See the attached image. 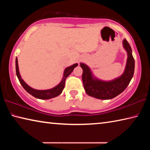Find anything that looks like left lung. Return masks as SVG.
Segmentation results:
<instances>
[{
  "mask_svg": "<svg viewBox=\"0 0 150 150\" xmlns=\"http://www.w3.org/2000/svg\"><path fill=\"white\" fill-rule=\"evenodd\" d=\"M123 46L128 54L125 71L120 77L112 81H103L97 79L93 77L87 65L81 63L83 69V86L88 95L98 99H111L122 93L128 87L134 75L135 62L132 54L130 45L126 39L123 40Z\"/></svg>",
  "mask_w": 150,
  "mask_h": 150,
  "instance_id": "8db88e82",
  "label": "left lung"
}]
</instances>
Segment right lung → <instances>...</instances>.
<instances>
[{
	"mask_svg": "<svg viewBox=\"0 0 150 150\" xmlns=\"http://www.w3.org/2000/svg\"><path fill=\"white\" fill-rule=\"evenodd\" d=\"M77 63H75V64L66 68L64 71V74H63V77L62 81H61V83L59 85H57L56 87L48 90H36L34 89V88H32V87H30V86L28 85L21 78V76L20 75L18 70V59L17 57L16 58V73L20 84L22 85V87H23V88L28 93H30V95H32L33 96H34V97L39 98V99H50V98H54L55 97V96L59 95L60 94L62 93V91L65 87L66 78L72 73L73 69H74V68L77 67Z\"/></svg>",
	"mask_w": 150,
	"mask_h": 150,
	"instance_id": "right-lung-1",
	"label": "right lung"
}]
</instances>
